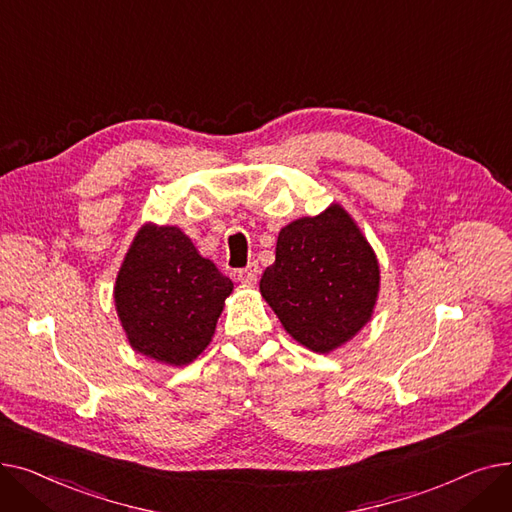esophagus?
Instances as JSON below:
<instances>
[{"label":"esophagus","instance_id":"1","mask_svg":"<svg viewBox=\"0 0 512 512\" xmlns=\"http://www.w3.org/2000/svg\"><path fill=\"white\" fill-rule=\"evenodd\" d=\"M257 276H259V265L257 263H249L247 267H242V270H238V274H236V278L242 284H255Z\"/></svg>","mask_w":512,"mask_h":512}]
</instances>
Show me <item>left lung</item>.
Instances as JSON below:
<instances>
[{
    "label": "left lung",
    "instance_id": "1",
    "mask_svg": "<svg viewBox=\"0 0 512 512\" xmlns=\"http://www.w3.org/2000/svg\"><path fill=\"white\" fill-rule=\"evenodd\" d=\"M378 288V259L338 205L282 228L259 282L284 330L315 353L334 351L367 324Z\"/></svg>",
    "mask_w": 512,
    "mask_h": 512
}]
</instances>
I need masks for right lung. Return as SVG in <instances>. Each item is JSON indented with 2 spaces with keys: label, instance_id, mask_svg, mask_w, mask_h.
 Masks as SVG:
<instances>
[{
  "label": "right lung",
  "instance_id": "add662e5",
  "mask_svg": "<svg viewBox=\"0 0 512 512\" xmlns=\"http://www.w3.org/2000/svg\"><path fill=\"white\" fill-rule=\"evenodd\" d=\"M232 280L174 226H145L116 280V309L134 351L186 365L205 351Z\"/></svg>",
  "mask_w": 512,
  "mask_h": 512
}]
</instances>
